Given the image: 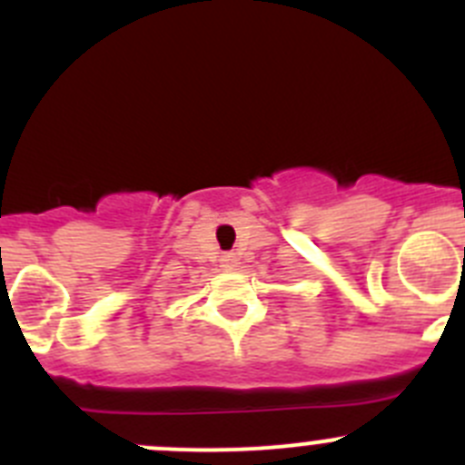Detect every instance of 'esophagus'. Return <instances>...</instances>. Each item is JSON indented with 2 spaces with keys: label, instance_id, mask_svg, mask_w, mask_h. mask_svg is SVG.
<instances>
[{
  "label": "esophagus",
  "instance_id": "obj_1",
  "mask_svg": "<svg viewBox=\"0 0 465 465\" xmlns=\"http://www.w3.org/2000/svg\"><path fill=\"white\" fill-rule=\"evenodd\" d=\"M238 266V257L236 254H224L223 257V268H229V271H232V268H236Z\"/></svg>",
  "mask_w": 465,
  "mask_h": 465
}]
</instances>
